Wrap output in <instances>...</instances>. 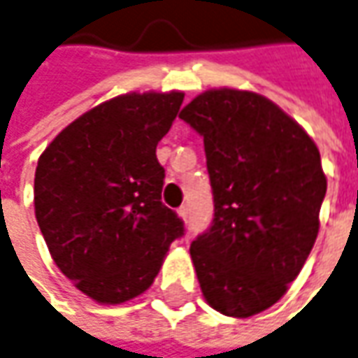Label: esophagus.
Masks as SVG:
<instances>
[{"label":"esophagus","instance_id":"1","mask_svg":"<svg viewBox=\"0 0 358 358\" xmlns=\"http://www.w3.org/2000/svg\"><path fill=\"white\" fill-rule=\"evenodd\" d=\"M177 215H179V218H181L183 222H187V218H189V208L181 207L179 210H177Z\"/></svg>","mask_w":358,"mask_h":358}]
</instances>
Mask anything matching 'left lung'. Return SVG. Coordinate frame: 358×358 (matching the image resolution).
<instances>
[{
	"mask_svg": "<svg viewBox=\"0 0 358 358\" xmlns=\"http://www.w3.org/2000/svg\"><path fill=\"white\" fill-rule=\"evenodd\" d=\"M203 136L213 227L191 244L207 303L244 319L272 308L301 272L327 191L315 141L266 96L210 88L179 114Z\"/></svg>",
	"mask_w": 358,
	"mask_h": 358,
	"instance_id": "obj_1",
	"label": "left lung"
}]
</instances>
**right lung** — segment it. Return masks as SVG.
<instances>
[{
	"label": "right lung",
	"instance_id": "obj_1",
	"mask_svg": "<svg viewBox=\"0 0 358 358\" xmlns=\"http://www.w3.org/2000/svg\"><path fill=\"white\" fill-rule=\"evenodd\" d=\"M185 94L128 92L71 122L41 153L35 217L50 256L96 303L141 296L183 222L162 203L155 148Z\"/></svg>",
	"mask_w": 358,
	"mask_h": 358
}]
</instances>
